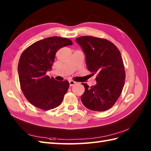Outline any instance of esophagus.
<instances>
[{
	"instance_id": "esophagus-1",
	"label": "esophagus",
	"mask_w": 151,
	"mask_h": 151,
	"mask_svg": "<svg viewBox=\"0 0 151 151\" xmlns=\"http://www.w3.org/2000/svg\"><path fill=\"white\" fill-rule=\"evenodd\" d=\"M76 84V82H75V81H69V85H70V86H74L75 84Z\"/></svg>"
}]
</instances>
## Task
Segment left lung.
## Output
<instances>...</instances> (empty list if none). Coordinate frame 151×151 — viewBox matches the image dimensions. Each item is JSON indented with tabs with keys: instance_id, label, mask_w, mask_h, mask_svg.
<instances>
[{
	"instance_id": "obj_1",
	"label": "left lung",
	"mask_w": 151,
	"mask_h": 151,
	"mask_svg": "<svg viewBox=\"0 0 151 151\" xmlns=\"http://www.w3.org/2000/svg\"><path fill=\"white\" fill-rule=\"evenodd\" d=\"M86 55V65L92 75H97V84L84 86L81 101L90 110L103 111L111 108L121 94L125 70L120 51L111 41L93 36L76 39Z\"/></svg>"
}]
</instances>
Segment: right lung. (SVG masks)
I'll list each match as a JSON object with an SVG mask.
<instances>
[{
    "instance_id": "right-lung-1",
    "label": "right lung",
    "mask_w": 151,
    "mask_h": 151,
    "mask_svg": "<svg viewBox=\"0 0 151 151\" xmlns=\"http://www.w3.org/2000/svg\"><path fill=\"white\" fill-rule=\"evenodd\" d=\"M71 45L69 39L50 37L32 44L21 54L18 63L21 88L27 100L36 107L49 110L62 103L69 83L50 78L47 71L52 68L57 51Z\"/></svg>"
}]
</instances>
